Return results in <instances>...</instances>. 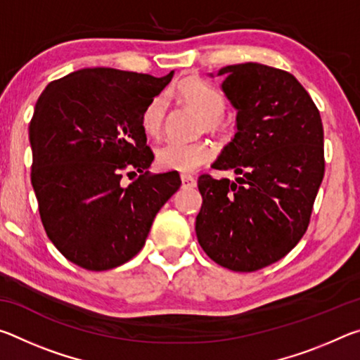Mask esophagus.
Wrapping results in <instances>:
<instances>
[{
  "instance_id": "esophagus-1",
  "label": "esophagus",
  "mask_w": 360,
  "mask_h": 360,
  "mask_svg": "<svg viewBox=\"0 0 360 360\" xmlns=\"http://www.w3.org/2000/svg\"><path fill=\"white\" fill-rule=\"evenodd\" d=\"M181 181H182V186H184V187H195V186H197V179H195L192 174L182 173Z\"/></svg>"
}]
</instances>
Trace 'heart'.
I'll return each instance as SVG.
<instances>
[{
	"label": "heart",
	"mask_w": 360,
	"mask_h": 360,
	"mask_svg": "<svg viewBox=\"0 0 360 360\" xmlns=\"http://www.w3.org/2000/svg\"><path fill=\"white\" fill-rule=\"evenodd\" d=\"M178 94L182 100L205 117L208 129L221 127V114L225 109V98L217 89L200 79H188L178 87ZM167 114V98L158 95L152 98L144 108L141 115V127L146 135L158 136L163 130ZM214 155V148L205 139L198 141H178L172 139L160 146L157 150V163L163 169L174 172H193L205 165Z\"/></svg>",
	"instance_id": "b5f03b06"
}]
</instances>
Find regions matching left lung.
Instances as JSON below:
<instances>
[{
	"label": "left lung",
	"mask_w": 360,
	"mask_h": 360,
	"mask_svg": "<svg viewBox=\"0 0 360 360\" xmlns=\"http://www.w3.org/2000/svg\"><path fill=\"white\" fill-rule=\"evenodd\" d=\"M217 76L236 109V133L212 168L233 169L236 178L200 176L195 231L216 264L255 271L283 259L308 229L324 178V129L311 96L288 71L240 63Z\"/></svg>",
	"instance_id": "left-lung-1"
}]
</instances>
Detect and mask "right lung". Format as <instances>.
<instances>
[{
    "mask_svg": "<svg viewBox=\"0 0 360 360\" xmlns=\"http://www.w3.org/2000/svg\"><path fill=\"white\" fill-rule=\"evenodd\" d=\"M173 75L84 68L49 84L36 101L30 144L41 221L53 246L85 270L135 257L181 187L178 172L143 173L154 154L141 115ZM124 169L143 174L122 186Z\"/></svg>",
    "mask_w": 360,
    "mask_h": 360,
    "instance_id": "obj_1",
    "label": "right lung"
}]
</instances>
